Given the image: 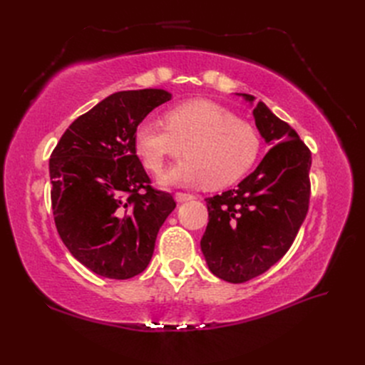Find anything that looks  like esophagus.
<instances>
[{"label":"esophagus","instance_id":"esophagus-1","mask_svg":"<svg viewBox=\"0 0 365 365\" xmlns=\"http://www.w3.org/2000/svg\"><path fill=\"white\" fill-rule=\"evenodd\" d=\"M175 200L178 201V202H185V201H192V200H195V196L193 195H190V193H181V192H178L175 195Z\"/></svg>","mask_w":365,"mask_h":365}]
</instances>
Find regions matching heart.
Here are the masks:
<instances>
[{
    "instance_id": "obj_1",
    "label": "heart",
    "mask_w": 365,
    "mask_h": 365,
    "mask_svg": "<svg viewBox=\"0 0 365 365\" xmlns=\"http://www.w3.org/2000/svg\"><path fill=\"white\" fill-rule=\"evenodd\" d=\"M165 123L145 120L134 134L135 150L152 170H160L182 149L187 153L160 175L161 185H227L259 155L257 130L216 102L197 98L176 105L165 113Z\"/></svg>"
}]
</instances>
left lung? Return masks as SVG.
Listing matches in <instances>:
<instances>
[{
	"instance_id": "1",
	"label": "left lung",
	"mask_w": 365,
	"mask_h": 365,
	"mask_svg": "<svg viewBox=\"0 0 365 365\" xmlns=\"http://www.w3.org/2000/svg\"><path fill=\"white\" fill-rule=\"evenodd\" d=\"M252 106L256 128L271 148L235 189L205 197L208 224L201 251L208 269L242 283L277 263L300 230L309 207L312 157L297 132L256 97L236 93Z\"/></svg>"
}]
</instances>
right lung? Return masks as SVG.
I'll list each match as a JSON object with an SVG mask.
<instances>
[{"label":"right lung","instance_id":"add662e5","mask_svg":"<svg viewBox=\"0 0 365 365\" xmlns=\"http://www.w3.org/2000/svg\"><path fill=\"white\" fill-rule=\"evenodd\" d=\"M172 94L160 88L118 91L76 118L50 158L58 233L83 267L126 280L146 269L157 235L176 207L152 189L137 157V126Z\"/></svg>","mask_w":365,"mask_h":365}]
</instances>
